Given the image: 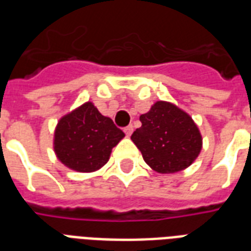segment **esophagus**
Returning a JSON list of instances; mask_svg holds the SVG:
<instances>
[{"label":"esophagus","mask_w":251,"mask_h":251,"mask_svg":"<svg viewBox=\"0 0 251 251\" xmlns=\"http://www.w3.org/2000/svg\"><path fill=\"white\" fill-rule=\"evenodd\" d=\"M124 131H125V134H126V137L129 138L130 135H131V134H133V131H134V127L131 125H129L127 126V127H125V130H124Z\"/></svg>","instance_id":"obj_1"}]
</instances>
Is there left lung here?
Instances as JSON below:
<instances>
[{
  "instance_id": "obj_1",
  "label": "left lung",
  "mask_w": 251,
  "mask_h": 251,
  "mask_svg": "<svg viewBox=\"0 0 251 251\" xmlns=\"http://www.w3.org/2000/svg\"><path fill=\"white\" fill-rule=\"evenodd\" d=\"M139 120L142 126L134 131L131 141L152 171L177 173L199 156L202 134L190 114L176 104L159 100Z\"/></svg>"
}]
</instances>
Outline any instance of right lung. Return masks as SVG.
Segmentation results:
<instances>
[{"label":"right lung","instance_id":"right-lung-1","mask_svg":"<svg viewBox=\"0 0 251 251\" xmlns=\"http://www.w3.org/2000/svg\"><path fill=\"white\" fill-rule=\"evenodd\" d=\"M125 134L92 101H86L60 118L54 129L53 150L57 159L79 173L99 171L108 163L112 149Z\"/></svg>","mask_w":251,"mask_h":251}]
</instances>
